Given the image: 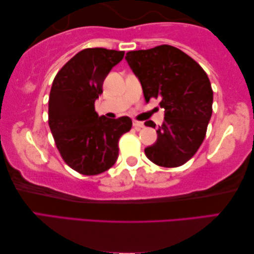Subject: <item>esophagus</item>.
I'll list each match as a JSON object with an SVG mask.
<instances>
[{
    "label": "esophagus",
    "instance_id": "esophagus-1",
    "mask_svg": "<svg viewBox=\"0 0 254 254\" xmlns=\"http://www.w3.org/2000/svg\"><path fill=\"white\" fill-rule=\"evenodd\" d=\"M132 126L135 128H143L144 127V123L143 122H138V120H132Z\"/></svg>",
    "mask_w": 254,
    "mask_h": 254
}]
</instances>
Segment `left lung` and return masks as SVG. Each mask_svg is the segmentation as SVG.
I'll return each mask as SVG.
<instances>
[{
    "mask_svg": "<svg viewBox=\"0 0 254 254\" xmlns=\"http://www.w3.org/2000/svg\"><path fill=\"white\" fill-rule=\"evenodd\" d=\"M146 101L160 98L165 109L156 142L145 155L156 165L177 168L192 157L203 142L213 112V90L205 70L180 49L161 45L126 54ZM154 127L152 120L145 123Z\"/></svg>",
    "mask_w": 254,
    "mask_h": 254,
    "instance_id": "left-lung-1",
    "label": "left lung"
}]
</instances>
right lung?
<instances>
[{
	"mask_svg": "<svg viewBox=\"0 0 254 254\" xmlns=\"http://www.w3.org/2000/svg\"><path fill=\"white\" fill-rule=\"evenodd\" d=\"M124 55L106 48L83 49L54 78L49 127L66 164L84 176L100 174L116 163L119 138L131 128L129 117L106 118L94 108L103 81Z\"/></svg>",
	"mask_w": 254,
	"mask_h": 254,
	"instance_id": "1",
	"label": "right lung"
}]
</instances>
